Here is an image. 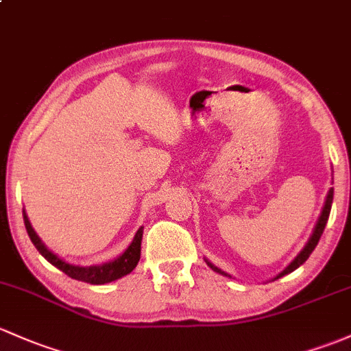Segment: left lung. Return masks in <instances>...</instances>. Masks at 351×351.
Masks as SVG:
<instances>
[{"mask_svg": "<svg viewBox=\"0 0 351 351\" xmlns=\"http://www.w3.org/2000/svg\"><path fill=\"white\" fill-rule=\"evenodd\" d=\"M331 204H333V188H330V190H328L326 198H324V205H323V208H322V213H319L318 220H316V225H315V228H313V234L309 235L308 242L304 243V247H302V249L300 250V254H298V256L294 257V259L291 261V263L287 264L286 267H284L278 276H274V278H272L271 281H276V279H279V278H282V276L289 274V272L296 271V269L300 267V265H302V264L306 263V261H308V257L311 256V252H313V250H315V247L318 245L319 239H322V234H323L324 227H326L328 217H330V212H331ZM205 263H206V265H208L210 269H212V271L219 272V274L225 276V278H232V276L228 274V272H225V271H222V269H219L215 264L210 263L208 259H205Z\"/></svg>", "mask_w": 351, "mask_h": 351, "instance_id": "left-lung-1", "label": "left lung"}]
</instances>
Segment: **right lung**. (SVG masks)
<instances>
[{
    "mask_svg": "<svg viewBox=\"0 0 351 351\" xmlns=\"http://www.w3.org/2000/svg\"><path fill=\"white\" fill-rule=\"evenodd\" d=\"M23 220L25 227H27V232L32 239L33 245L36 247L40 254L45 257L47 261L51 265H55L57 269H60L62 272L69 276V278L77 279V281L88 282V284H108L116 281V279L124 278L129 272H132V269L136 267L139 263V257H141V241H143V228L139 227L138 232H136L134 239L129 243L128 249L124 250L121 256H117L114 261H109V263L104 264H95V265H77L72 263H67L65 259L58 257L57 254H53L49 247L43 243L42 239L38 237V234L35 232V228L29 223V219L23 208Z\"/></svg>",
    "mask_w": 351,
    "mask_h": 351,
    "instance_id": "add662e5",
    "label": "right lung"
}]
</instances>
